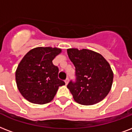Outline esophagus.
Segmentation results:
<instances>
[{"label": "esophagus", "instance_id": "esophagus-1", "mask_svg": "<svg viewBox=\"0 0 132 132\" xmlns=\"http://www.w3.org/2000/svg\"><path fill=\"white\" fill-rule=\"evenodd\" d=\"M68 82H69V79H68V78H66V79H65V83H66V84H68Z\"/></svg>", "mask_w": 132, "mask_h": 132}]
</instances>
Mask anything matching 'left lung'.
<instances>
[{
	"label": "left lung",
	"mask_w": 132,
	"mask_h": 132,
	"mask_svg": "<svg viewBox=\"0 0 132 132\" xmlns=\"http://www.w3.org/2000/svg\"><path fill=\"white\" fill-rule=\"evenodd\" d=\"M75 67V81L67 85L75 102L93 105L102 101L110 91L113 73L108 62L99 53L88 49L67 50Z\"/></svg>",
	"instance_id": "obj_1"
}]
</instances>
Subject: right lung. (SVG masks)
Masks as SVG:
<instances>
[{"instance_id":"add662e5","label":"right lung","mask_w":132,"mask_h":132,"mask_svg":"<svg viewBox=\"0 0 132 132\" xmlns=\"http://www.w3.org/2000/svg\"><path fill=\"white\" fill-rule=\"evenodd\" d=\"M62 49L38 47L30 50L16 70L19 92L29 102L44 104L51 102L59 86L65 82L58 78L59 68L53 64Z\"/></svg>"}]
</instances>
